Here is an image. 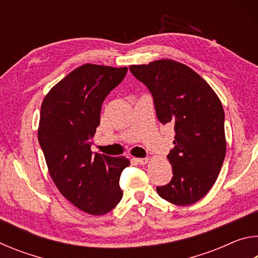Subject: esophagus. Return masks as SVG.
I'll list each match as a JSON object with an SVG mask.
<instances>
[{
    "label": "esophagus",
    "instance_id": "esophagus-1",
    "mask_svg": "<svg viewBox=\"0 0 258 258\" xmlns=\"http://www.w3.org/2000/svg\"><path fill=\"white\" fill-rule=\"evenodd\" d=\"M137 161L140 165H146L149 161V158H138Z\"/></svg>",
    "mask_w": 258,
    "mask_h": 258
}]
</instances>
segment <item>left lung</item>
I'll return each mask as SVG.
<instances>
[{"label":"left lung","instance_id":"1","mask_svg":"<svg viewBox=\"0 0 258 258\" xmlns=\"http://www.w3.org/2000/svg\"><path fill=\"white\" fill-rule=\"evenodd\" d=\"M130 71L151 92L157 118L175 131L167 156L173 177L157 192L178 206L197 203L212 189L226 154L221 100L202 76L177 61L132 64Z\"/></svg>","mask_w":258,"mask_h":258}]
</instances>
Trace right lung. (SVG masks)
<instances>
[{"label":"right lung","mask_w":258,"mask_h":258,"mask_svg":"<svg viewBox=\"0 0 258 258\" xmlns=\"http://www.w3.org/2000/svg\"><path fill=\"white\" fill-rule=\"evenodd\" d=\"M127 68L85 63L55 84L41 107L38 142L60 194L91 215H103L123 197L119 177L130 160L92 154L103 100Z\"/></svg>","instance_id":"1"}]
</instances>
